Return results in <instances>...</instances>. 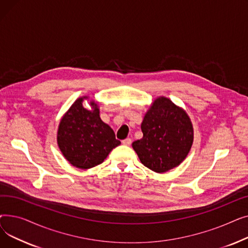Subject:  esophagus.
Wrapping results in <instances>:
<instances>
[{
  "mask_svg": "<svg viewBox=\"0 0 248 248\" xmlns=\"http://www.w3.org/2000/svg\"><path fill=\"white\" fill-rule=\"evenodd\" d=\"M123 145H124V146H129L132 144V140L129 139V138H127V139H124L123 141Z\"/></svg>",
  "mask_w": 248,
  "mask_h": 248,
  "instance_id": "obj_1",
  "label": "esophagus"
}]
</instances>
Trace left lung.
I'll list each match as a JSON object with an SVG mask.
<instances>
[{
    "label": "left lung",
    "mask_w": 248,
    "mask_h": 248,
    "mask_svg": "<svg viewBox=\"0 0 248 248\" xmlns=\"http://www.w3.org/2000/svg\"><path fill=\"white\" fill-rule=\"evenodd\" d=\"M140 127L144 137L134 141L133 148L141 164L152 171L167 172L187 157L193 142V126L188 114L170 99H155Z\"/></svg>",
    "instance_id": "left-lung-1"
}]
</instances>
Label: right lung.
Here are the masks:
<instances>
[{
  "mask_svg": "<svg viewBox=\"0 0 248 248\" xmlns=\"http://www.w3.org/2000/svg\"><path fill=\"white\" fill-rule=\"evenodd\" d=\"M78 98L60 122L57 141L63 155L72 166L89 169L101 164L110 151L121 141L115 139L111 127L99 117L97 104L93 110L83 108Z\"/></svg>",
  "mask_w": 248,
  "mask_h": 248,
  "instance_id": "add662e5",
  "label": "right lung"
}]
</instances>
